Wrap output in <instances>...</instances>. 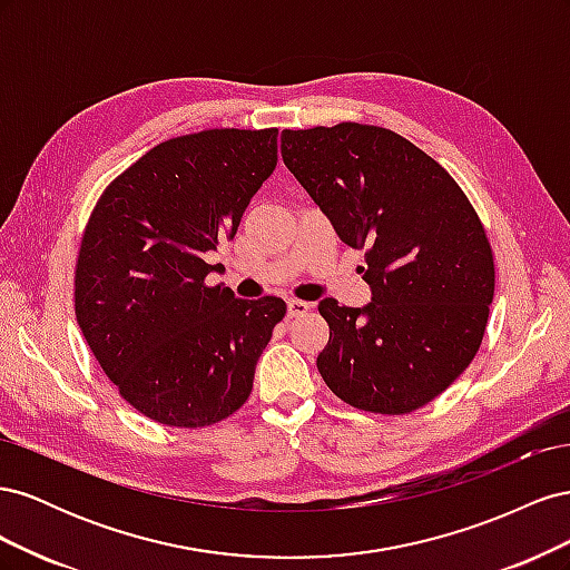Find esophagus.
Returning a JSON list of instances; mask_svg holds the SVG:
<instances>
[{
	"instance_id": "esophagus-1",
	"label": "esophagus",
	"mask_w": 570,
	"mask_h": 570,
	"mask_svg": "<svg viewBox=\"0 0 570 570\" xmlns=\"http://www.w3.org/2000/svg\"><path fill=\"white\" fill-rule=\"evenodd\" d=\"M308 308H312V304L308 302H302V299H289L287 302V316L289 318H297V316H304Z\"/></svg>"
}]
</instances>
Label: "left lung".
Wrapping results in <instances>:
<instances>
[{
  "instance_id": "8db88e82",
  "label": "left lung",
  "mask_w": 570,
  "mask_h": 570,
  "mask_svg": "<svg viewBox=\"0 0 570 570\" xmlns=\"http://www.w3.org/2000/svg\"><path fill=\"white\" fill-rule=\"evenodd\" d=\"M281 151L335 233L366 249L364 308L327 297L331 340L316 366L358 411L404 416L469 368L494 297V254L459 183L381 126L283 130Z\"/></svg>"
}]
</instances>
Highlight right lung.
I'll return each mask as SVG.
<instances>
[{
  "instance_id": "1",
  "label": "right lung",
  "mask_w": 570,
  "mask_h": 570,
  "mask_svg": "<svg viewBox=\"0 0 570 570\" xmlns=\"http://www.w3.org/2000/svg\"><path fill=\"white\" fill-rule=\"evenodd\" d=\"M275 164L278 128L180 135L95 204L76 262V318L118 394L154 423L214 425L249 400L287 306L206 285V254L237 233Z\"/></svg>"
}]
</instances>
